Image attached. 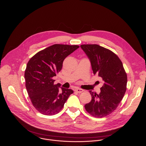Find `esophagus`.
<instances>
[{
	"label": "esophagus",
	"mask_w": 146,
	"mask_h": 146,
	"mask_svg": "<svg viewBox=\"0 0 146 146\" xmlns=\"http://www.w3.org/2000/svg\"><path fill=\"white\" fill-rule=\"evenodd\" d=\"M74 91H75L76 92H77V93H81V92H82L83 91H84V90H83L82 89H81V88H76Z\"/></svg>",
	"instance_id": "34e87169"
}]
</instances>
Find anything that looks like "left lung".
<instances>
[{"mask_svg":"<svg viewBox=\"0 0 146 146\" xmlns=\"http://www.w3.org/2000/svg\"><path fill=\"white\" fill-rule=\"evenodd\" d=\"M80 47L91 62L94 74L104 81L99 95L90 91L92 99L85 109L93 117H106L117 109L126 92L127 73L119 58L111 51L98 44Z\"/></svg>","mask_w":146,"mask_h":146,"instance_id":"obj_1","label":"left lung"}]
</instances>
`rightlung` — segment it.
<instances>
[{
    "label": "right lung",
    "mask_w": 146,
    "mask_h": 146,
    "mask_svg": "<svg viewBox=\"0 0 146 146\" xmlns=\"http://www.w3.org/2000/svg\"><path fill=\"white\" fill-rule=\"evenodd\" d=\"M78 48L77 45L54 44L38 52L28 62L25 86L32 105L40 113H58L73 93L71 89L60 87L59 83L54 84L53 77L61 70L64 59Z\"/></svg>",
    "instance_id": "1"
}]
</instances>
